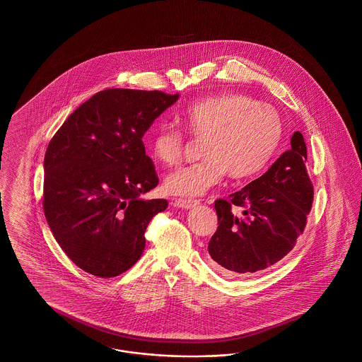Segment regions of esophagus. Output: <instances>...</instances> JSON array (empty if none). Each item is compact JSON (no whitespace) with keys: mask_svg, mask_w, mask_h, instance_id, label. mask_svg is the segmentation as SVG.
Returning <instances> with one entry per match:
<instances>
[{"mask_svg":"<svg viewBox=\"0 0 362 362\" xmlns=\"http://www.w3.org/2000/svg\"><path fill=\"white\" fill-rule=\"evenodd\" d=\"M177 209H191L197 207L199 200H189V199H176L175 203Z\"/></svg>","mask_w":362,"mask_h":362,"instance_id":"34e87169","label":"esophagus"}]
</instances>
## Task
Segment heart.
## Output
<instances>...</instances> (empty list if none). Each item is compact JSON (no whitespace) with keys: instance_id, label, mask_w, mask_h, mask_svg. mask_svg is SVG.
I'll list each match as a JSON object with an SVG mask.
<instances>
[{"instance_id":"heart-1","label":"heart","mask_w":362,"mask_h":362,"mask_svg":"<svg viewBox=\"0 0 362 362\" xmlns=\"http://www.w3.org/2000/svg\"><path fill=\"white\" fill-rule=\"evenodd\" d=\"M179 119L194 138L204 139L203 162L165 176V191L182 197L204 194L227 173L232 179L259 174L274 158L284 132L277 110L239 93L197 99L180 111ZM183 142L182 132L165 124L153 130L147 147L156 162L174 165L182 159Z\"/></svg>"}]
</instances>
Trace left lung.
<instances>
[{
	"label": "left lung",
	"instance_id": "left-lung-1",
	"mask_svg": "<svg viewBox=\"0 0 362 362\" xmlns=\"http://www.w3.org/2000/svg\"><path fill=\"white\" fill-rule=\"evenodd\" d=\"M307 146L296 132L291 150L264 175L230 195L218 199V230L209 243V253L228 277L262 272L292 251L304 232L313 203V185L307 173ZM243 209L233 214L231 206Z\"/></svg>",
	"mask_w": 362,
	"mask_h": 362
}]
</instances>
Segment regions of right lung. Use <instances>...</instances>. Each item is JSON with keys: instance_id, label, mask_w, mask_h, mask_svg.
I'll return each instance as SVG.
<instances>
[{"instance_id": "add662e5", "label": "right lung", "mask_w": 362, "mask_h": 362, "mask_svg": "<svg viewBox=\"0 0 362 362\" xmlns=\"http://www.w3.org/2000/svg\"><path fill=\"white\" fill-rule=\"evenodd\" d=\"M179 94L107 88L82 103L55 132L45 153L44 212L67 257L97 277L130 269L144 232L168 206L143 200L158 186L143 135Z\"/></svg>"}]
</instances>
